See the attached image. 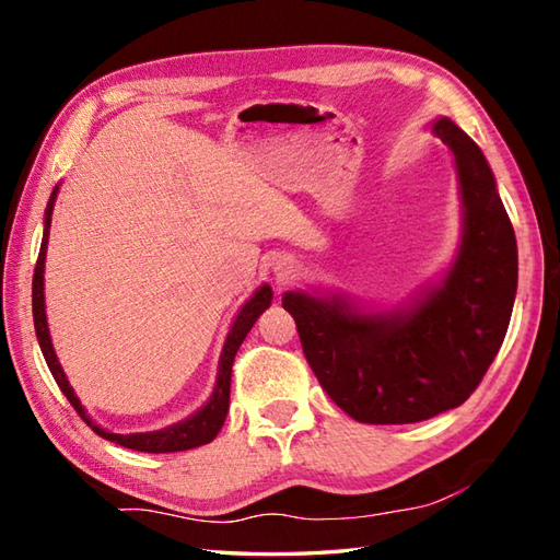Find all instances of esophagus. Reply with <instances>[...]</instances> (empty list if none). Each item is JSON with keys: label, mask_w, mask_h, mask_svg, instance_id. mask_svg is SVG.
<instances>
[{"label": "esophagus", "mask_w": 560, "mask_h": 560, "mask_svg": "<svg viewBox=\"0 0 560 560\" xmlns=\"http://www.w3.org/2000/svg\"><path fill=\"white\" fill-rule=\"evenodd\" d=\"M273 271H277V279L279 281H289L293 277L295 267H293V261H279V265L273 267Z\"/></svg>", "instance_id": "34e87169"}]
</instances>
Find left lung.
<instances>
[{"instance_id": "obj_1", "label": "left lung", "mask_w": 560, "mask_h": 560, "mask_svg": "<svg viewBox=\"0 0 560 560\" xmlns=\"http://www.w3.org/2000/svg\"><path fill=\"white\" fill-rule=\"evenodd\" d=\"M431 132L455 159L462 201L459 247L443 277L395 307L303 289L281 299L319 385L359 423H416L459 407L513 315L517 243L491 165L450 117Z\"/></svg>"}]
</instances>
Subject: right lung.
I'll use <instances>...</instances> for the list:
<instances>
[{
	"instance_id": "add662e5",
	"label": "right lung",
	"mask_w": 560,
	"mask_h": 560,
	"mask_svg": "<svg viewBox=\"0 0 560 560\" xmlns=\"http://www.w3.org/2000/svg\"><path fill=\"white\" fill-rule=\"evenodd\" d=\"M59 192V185H55L50 199H47L45 207V219H43V243H40V255L38 261H35V273H33V325H35V337H38L40 351L45 355V363L50 368V373L55 377V383L59 389L65 392V397L69 399L71 407L77 409L83 421L91 425L93 433H98L101 438L110 440V443H117L129 450L137 452H183V450H192L199 445L211 443L213 438L219 435L221 425L225 421V413H229V401H231V371H233V359L237 349H241L243 339L247 337V331L253 329L257 323V317L267 311L271 305V287L261 283V287L249 295V301L243 303L241 311H237L233 325L225 335L223 349L219 355V371H217V385H213L211 397L207 399L205 407H199L195 413H189L187 419L177 421L173 425H165L161 431H149V433H113L105 431L96 421L91 419L86 409L81 407L79 397L71 389L69 380L62 371V363L57 361V353L50 339V329H47V313H45V255H47V237H50V221H52V209H55V199Z\"/></svg>"
}]
</instances>
